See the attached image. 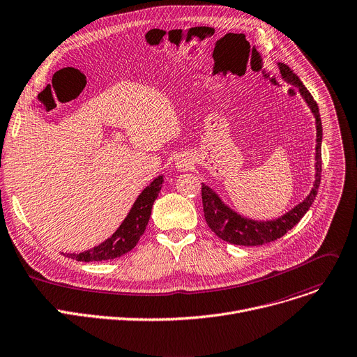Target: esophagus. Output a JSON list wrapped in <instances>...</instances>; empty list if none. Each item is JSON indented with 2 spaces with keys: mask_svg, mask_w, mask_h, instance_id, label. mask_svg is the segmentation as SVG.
<instances>
[{
  "mask_svg": "<svg viewBox=\"0 0 357 357\" xmlns=\"http://www.w3.org/2000/svg\"><path fill=\"white\" fill-rule=\"evenodd\" d=\"M189 166H191V160H189L188 158H181L176 160V168L179 171H186V169H189Z\"/></svg>",
  "mask_w": 357,
  "mask_h": 357,
  "instance_id": "1",
  "label": "esophagus"
}]
</instances>
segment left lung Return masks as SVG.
I'll use <instances>...</instances> for the list:
<instances>
[{
  "mask_svg": "<svg viewBox=\"0 0 357 357\" xmlns=\"http://www.w3.org/2000/svg\"><path fill=\"white\" fill-rule=\"evenodd\" d=\"M280 73L284 82H287L293 87H296L300 93V96L305 102V105L310 107L314 121H316V153H314V182L310 194H308L300 204L291 208L284 215L267 220V221H255L247 217L240 215L238 212L231 209L221 197L213 191L212 188L202 183V204H204V215L208 227L212 232H215L221 240L235 244V245H263L277 238H281L284 234H287L300 220L304 217V213L310 209L312 204L316 199L320 178H321V139H323V128H321V119L319 106L314 102L313 96L310 94L301 80L293 73V70L284 63H278Z\"/></svg>",
  "mask_w": 357,
  "mask_h": 357,
  "instance_id": "8db88e82",
  "label": "left lung"
}]
</instances>
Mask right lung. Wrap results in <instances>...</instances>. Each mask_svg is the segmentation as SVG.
Wrapping results in <instances>:
<instances>
[{
    "label": "right lung",
    "mask_w": 357,
    "mask_h": 357,
    "mask_svg": "<svg viewBox=\"0 0 357 357\" xmlns=\"http://www.w3.org/2000/svg\"><path fill=\"white\" fill-rule=\"evenodd\" d=\"M162 183L163 175H159L140 192L121 227H119L106 241L80 254L73 252L66 255L73 259L82 261V263H90V261L113 259L129 252L132 248L136 247L142 234L146 229L152 206L160 192Z\"/></svg>",
    "instance_id": "obj_1"
}]
</instances>
